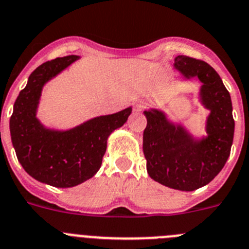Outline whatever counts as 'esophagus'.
Here are the masks:
<instances>
[{"instance_id": "esophagus-1", "label": "esophagus", "mask_w": 249, "mask_h": 249, "mask_svg": "<svg viewBox=\"0 0 249 249\" xmlns=\"http://www.w3.org/2000/svg\"><path fill=\"white\" fill-rule=\"evenodd\" d=\"M148 106V102L147 101H141V102H137L136 104V109L137 111H141V109H143V108H145V107Z\"/></svg>"}]
</instances>
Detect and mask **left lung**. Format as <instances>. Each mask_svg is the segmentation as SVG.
<instances>
[{"instance_id": "8db88e82", "label": "left lung", "mask_w": 249, "mask_h": 249, "mask_svg": "<svg viewBox=\"0 0 249 249\" xmlns=\"http://www.w3.org/2000/svg\"><path fill=\"white\" fill-rule=\"evenodd\" d=\"M174 68L185 80L197 77L202 84L200 102L210 111L207 136L195 138L163 111L150 108L143 112L147 117L143 153L153 180L175 190L194 191L207 185L229 159L234 133L232 102L220 75L205 61L178 55Z\"/></svg>"}]
</instances>
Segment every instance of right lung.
Instances as JSON below:
<instances>
[{
	"label": "right lung",
	"mask_w": 249,
	"mask_h": 249,
	"mask_svg": "<svg viewBox=\"0 0 249 249\" xmlns=\"http://www.w3.org/2000/svg\"><path fill=\"white\" fill-rule=\"evenodd\" d=\"M79 58L63 56L36 68L18 95L10 120L11 140L20 165L32 178L55 188H72L96 174L109 134L122 127L132 112V107H127L67 131L42 124L36 111L43 88Z\"/></svg>",
	"instance_id": "obj_1"
}]
</instances>
